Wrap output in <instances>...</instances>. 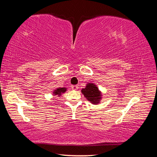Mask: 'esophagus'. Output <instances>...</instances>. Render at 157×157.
<instances>
[{
	"label": "esophagus",
	"instance_id": "obj_1",
	"mask_svg": "<svg viewBox=\"0 0 157 157\" xmlns=\"http://www.w3.org/2000/svg\"><path fill=\"white\" fill-rule=\"evenodd\" d=\"M71 88H72L73 90H78V85H72V86H71Z\"/></svg>",
	"mask_w": 157,
	"mask_h": 157
}]
</instances>
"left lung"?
Returning <instances> with one entry per match:
<instances>
[{"label": "left lung", "instance_id": "1", "mask_svg": "<svg viewBox=\"0 0 157 157\" xmlns=\"http://www.w3.org/2000/svg\"><path fill=\"white\" fill-rule=\"evenodd\" d=\"M82 94L94 105H98L102 98V94L98 86L94 83H88L84 89H82Z\"/></svg>", "mask_w": 157, "mask_h": 157}]
</instances>
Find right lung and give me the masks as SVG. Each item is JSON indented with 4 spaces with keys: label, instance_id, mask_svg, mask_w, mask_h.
Returning a JSON list of instances; mask_svg holds the SVG:
<instances>
[{
    "label": "right lung",
    "instance_id": "1",
    "mask_svg": "<svg viewBox=\"0 0 157 157\" xmlns=\"http://www.w3.org/2000/svg\"><path fill=\"white\" fill-rule=\"evenodd\" d=\"M66 89H67L65 88V87H62V88H58L56 90H55L54 91H53V95L60 96L61 95L66 91Z\"/></svg>",
    "mask_w": 157,
    "mask_h": 157
}]
</instances>
